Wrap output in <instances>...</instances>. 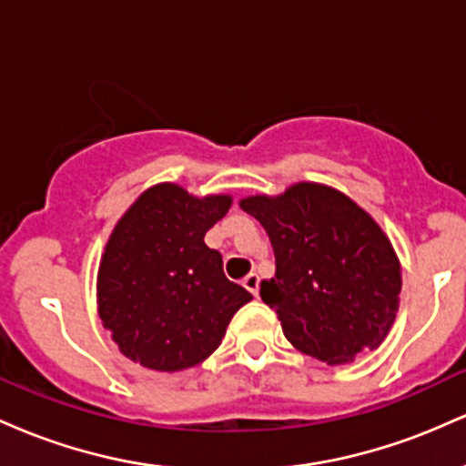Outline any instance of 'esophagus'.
Here are the masks:
<instances>
[{
  "label": "esophagus",
  "instance_id": "34e87169",
  "mask_svg": "<svg viewBox=\"0 0 466 466\" xmlns=\"http://www.w3.org/2000/svg\"><path fill=\"white\" fill-rule=\"evenodd\" d=\"M243 287L248 289L251 296H258V289H260V278H258V274H249L248 278H245Z\"/></svg>",
  "mask_w": 466,
  "mask_h": 466
}]
</instances>
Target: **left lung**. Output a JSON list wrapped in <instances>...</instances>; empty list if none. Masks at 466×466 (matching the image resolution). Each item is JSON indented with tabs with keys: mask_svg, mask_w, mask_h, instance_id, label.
Listing matches in <instances>:
<instances>
[{
	"mask_svg": "<svg viewBox=\"0 0 466 466\" xmlns=\"http://www.w3.org/2000/svg\"><path fill=\"white\" fill-rule=\"evenodd\" d=\"M240 208L274 248L276 278L260 285V298L287 339L330 366L377 349L397 318L400 265L372 217L319 184L249 197Z\"/></svg>",
	"mask_w": 466,
	"mask_h": 466,
	"instance_id": "left-lung-1",
	"label": "left lung"
}]
</instances>
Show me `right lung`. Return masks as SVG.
<instances>
[{
    "label": "right lung",
    "instance_id": "right-lung-1",
    "mask_svg": "<svg viewBox=\"0 0 466 466\" xmlns=\"http://www.w3.org/2000/svg\"><path fill=\"white\" fill-rule=\"evenodd\" d=\"M229 203L162 184L117 221L100 260L98 313L129 360L164 372L197 366L251 300L223 274L221 254L203 243Z\"/></svg>",
    "mask_w": 466,
    "mask_h": 466
}]
</instances>
